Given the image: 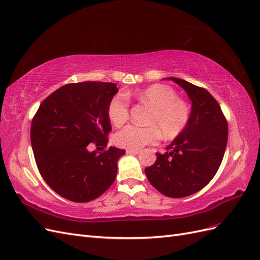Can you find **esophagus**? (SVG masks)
<instances>
[{"mask_svg": "<svg viewBox=\"0 0 260 260\" xmlns=\"http://www.w3.org/2000/svg\"><path fill=\"white\" fill-rule=\"evenodd\" d=\"M125 153H127V154H132V155H137V154L140 153V151H139V149H127V151H125Z\"/></svg>", "mask_w": 260, "mask_h": 260, "instance_id": "esophagus-1", "label": "esophagus"}]
</instances>
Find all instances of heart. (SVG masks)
Listing matches in <instances>:
<instances>
[{
  "mask_svg": "<svg viewBox=\"0 0 260 260\" xmlns=\"http://www.w3.org/2000/svg\"><path fill=\"white\" fill-rule=\"evenodd\" d=\"M136 98L152 107L146 122L149 125L139 127L129 124L116 133L115 143L127 149H140L147 144H155L160 133L167 140L180 137L187 128L192 117V107L188 102L178 98L171 86L155 83L141 90ZM129 100L123 93H118L109 101L107 115L116 127H120L129 119Z\"/></svg>",
  "mask_w": 260,
  "mask_h": 260,
  "instance_id": "heart-1",
  "label": "heart"
}]
</instances>
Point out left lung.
<instances>
[{
    "label": "left lung",
    "mask_w": 260,
    "mask_h": 260,
    "mask_svg": "<svg viewBox=\"0 0 260 260\" xmlns=\"http://www.w3.org/2000/svg\"><path fill=\"white\" fill-rule=\"evenodd\" d=\"M186 91L192 117L184 132L165 154L156 153L145 175L157 191L172 199L199 192L215 177L228 142V121L216 99L204 88L178 78H168Z\"/></svg>",
    "instance_id": "left-lung-1"
}]
</instances>
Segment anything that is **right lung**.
Here are the masks:
<instances>
[{
    "label": "right lung",
    "mask_w": 260,
    "mask_h": 260,
    "mask_svg": "<svg viewBox=\"0 0 260 260\" xmlns=\"http://www.w3.org/2000/svg\"><path fill=\"white\" fill-rule=\"evenodd\" d=\"M117 92L112 82L68 83L51 93L34 116L30 139L37 167L61 198L91 202L115 181L117 161L125 153L108 147L107 106ZM91 145L96 151L88 152Z\"/></svg>",
    "instance_id": "right-lung-1"
}]
</instances>
